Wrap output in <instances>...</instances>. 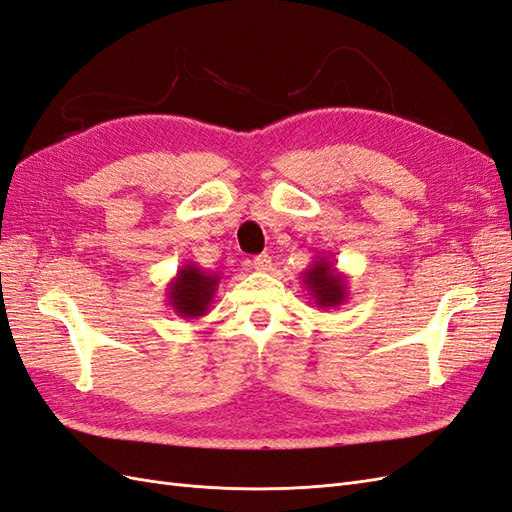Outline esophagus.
I'll return each instance as SVG.
<instances>
[{"instance_id": "1", "label": "esophagus", "mask_w": 512, "mask_h": 512, "mask_svg": "<svg viewBox=\"0 0 512 512\" xmlns=\"http://www.w3.org/2000/svg\"><path fill=\"white\" fill-rule=\"evenodd\" d=\"M252 265L256 271H269L271 269V256L269 254H260L252 260Z\"/></svg>"}]
</instances>
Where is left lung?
Returning a JSON list of instances; mask_svg holds the SVG:
<instances>
[{"instance_id": "1", "label": "left lung", "mask_w": 512, "mask_h": 512, "mask_svg": "<svg viewBox=\"0 0 512 512\" xmlns=\"http://www.w3.org/2000/svg\"><path fill=\"white\" fill-rule=\"evenodd\" d=\"M331 256H316L312 267L303 271V284L318 309H335L350 297L346 273L335 267Z\"/></svg>"}]
</instances>
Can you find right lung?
I'll return each instance as SVG.
<instances>
[{
  "mask_svg": "<svg viewBox=\"0 0 512 512\" xmlns=\"http://www.w3.org/2000/svg\"><path fill=\"white\" fill-rule=\"evenodd\" d=\"M222 275L200 269L194 262L181 265L177 275L168 282L166 299L173 312L183 320H196L209 312Z\"/></svg>",
  "mask_w": 512,
  "mask_h": 512,
  "instance_id": "add662e5",
  "label": "right lung"
}]
</instances>
